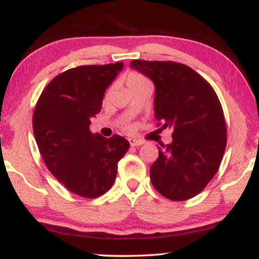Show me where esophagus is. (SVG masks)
Here are the masks:
<instances>
[{"instance_id":"obj_1","label":"esophagus","mask_w":259,"mask_h":259,"mask_svg":"<svg viewBox=\"0 0 259 259\" xmlns=\"http://www.w3.org/2000/svg\"><path fill=\"white\" fill-rule=\"evenodd\" d=\"M129 142H130V145L134 147L141 146V145L144 144V141H141V140H138V139H129Z\"/></svg>"}]
</instances>
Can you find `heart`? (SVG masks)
Wrapping results in <instances>:
<instances>
[{
  "mask_svg": "<svg viewBox=\"0 0 259 259\" xmlns=\"http://www.w3.org/2000/svg\"><path fill=\"white\" fill-rule=\"evenodd\" d=\"M144 81H147L146 79L144 78V76L141 75V74L139 73H135V72H132L127 74V76L125 78V82H126V86L127 89L132 88V86H135L138 84H141V82Z\"/></svg>",
  "mask_w": 259,
  "mask_h": 259,
  "instance_id": "b5f03b06",
  "label": "heart"
}]
</instances>
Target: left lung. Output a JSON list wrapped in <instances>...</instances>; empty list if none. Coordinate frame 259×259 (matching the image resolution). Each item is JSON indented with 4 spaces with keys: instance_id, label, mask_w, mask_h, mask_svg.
I'll use <instances>...</instances> for the list:
<instances>
[{
    "instance_id": "1",
    "label": "left lung",
    "mask_w": 259,
    "mask_h": 259,
    "mask_svg": "<svg viewBox=\"0 0 259 259\" xmlns=\"http://www.w3.org/2000/svg\"><path fill=\"white\" fill-rule=\"evenodd\" d=\"M153 81L154 118L173 130V141L160 145L151 165L154 189L171 201L198 195L221 165L227 146L224 113L213 88L192 68L177 62L130 63ZM159 125V123H158Z\"/></svg>"
}]
</instances>
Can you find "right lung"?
Instances as JSON below:
<instances>
[{"mask_svg": "<svg viewBox=\"0 0 259 259\" xmlns=\"http://www.w3.org/2000/svg\"><path fill=\"white\" fill-rule=\"evenodd\" d=\"M121 69V62L72 68L50 81L35 107L32 127L45 164L81 197L108 191L118 162L129 150V141L121 136L107 139L89 127L101 111L106 89Z\"/></svg>", "mask_w": 259, "mask_h": 259, "instance_id": "add662e5", "label": "right lung"}]
</instances>
